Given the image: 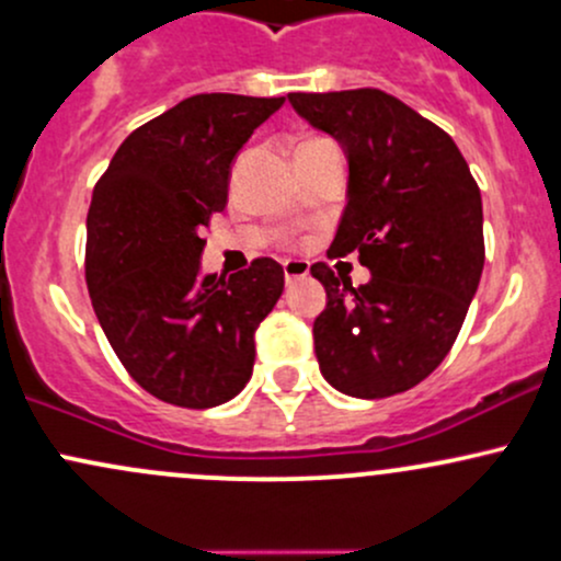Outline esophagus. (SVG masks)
Segmentation results:
<instances>
[{
	"label": "esophagus",
	"mask_w": 561,
	"mask_h": 561,
	"mask_svg": "<svg viewBox=\"0 0 561 561\" xmlns=\"http://www.w3.org/2000/svg\"><path fill=\"white\" fill-rule=\"evenodd\" d=\"M282 268H285V279L287 282H298V279H306L309 276V261H285L282 263Z\"/></svg>",
	"instance_id": "34e87169"
}]
</instances>
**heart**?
Listing matches in <instances>:
<instances>
[{"label":"heart","instance_id":"b5f03b06","mask_svg":"<svg viewBox=\"0 0 561 561\" xmlns=\"http://www.w3.org/2000/svg\"><path fill=\"white\" fill-rule=\"evenodd\" d=\"M306 144H317V140H306ZM306 144H300V146H306Z\"/></svg>","mask_w":561,"mask_h":561}]
</instances>
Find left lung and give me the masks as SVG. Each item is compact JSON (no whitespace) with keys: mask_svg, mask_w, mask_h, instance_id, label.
Here are the masks:
<instances>
[{"mask_svg":"<svg viewBox=\"0 0 561 561\" xmlns=\"http://www.w3.org/2000/svg\"><path fill=\"white\" fill-rule=\"evenodd\" d=\"M348 162L346 207L328 255L359 252L370 282L313 263L328 306L313 319L324 380L356 399L393 397L439 367L484 268L482 194L455 140L380 90L290 92Z\"/></svg>","mask_w":561,"mask_h":561,"instance_id":"8db88e82","label":"left lung"}]
</instances>
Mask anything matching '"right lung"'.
I'll return each mask as SVG.
<instances>
[{
    "label": "right lung",
    "instance_id": "obj_1",
    "mask_svg": "<svg viewBox=\"0 0 561 561\" xmlns=\"http://www.w3.org/2000/svg\"><path fill=\"white\" fill-rule=\"evenodd\" d=\"M285 98L210 92L130 133L92 191L84 274L98 322L138 386L207 410L248 386L255 330L285 290L271 257L202 274V229L229 202L231 164Z\"/></svg>",
    "mask_w": 561,
    "mask_h": 561
}]
</instances>
